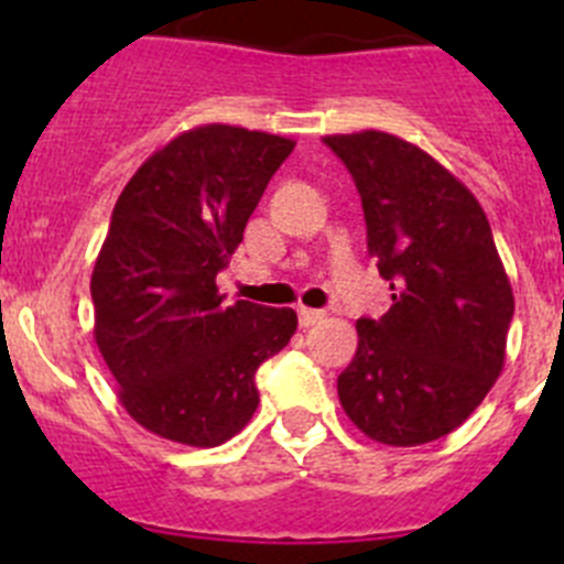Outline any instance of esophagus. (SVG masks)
Masks as SVG:
<instances>
[{
  "label": "esophagus",
  "instance_id": "34e87169",
  "mask_svg": "<svg viewBox=\"0 0 564 564\" xmlns=\"http://www.w3.org/2000/svg\"><path fill=\"white\" fill-rule=\"evenodd\" d=\"M327 313L325 311H313V307H299V325L302 327H313L316 322H322Z\"/></svg>",
  "mask_w": 564,
  "mask_h": 564
}]
</instances>
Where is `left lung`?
Wrapping results in <instances>:
<instances>
[{
	"label": "left lung",
	"mask_w": 564,
	"mask_h": 564,
	"mask_svg": "<svg viewBox=\"0 0 564 564\" xmlns=\"http://www.w3.org/2000/svg\"><path fill=\"white\" fill-rule=\"evenodd\" d=\"M356 181L367 251L392 307L358 318L338 401L367 437L421 446L480 406L506 361L514 293L486 212L449 169L395 134H327Z\"/></svg>",
	"instance_id": "obj_1"
}]
</instances>
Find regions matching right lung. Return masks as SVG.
I'll list each match as a JSON object with an SVG mask.
<instances>
[{
  "label": "right lung",
  "instance_id": "add662e5",
  "mask_svg": "<svg viewBox=\"0 0 564 564\" xmlns=\"http://www.w3.org/2000/svg\"><path fill=\"white\" fill-rule=\"evenodd\" d=\"M293 141L228 123L188 129L112 208L89 282L96 344L123 410L186 446H220L257 412L259 364L296 333L291 307H223L228 268Z\"/></svg>",
  "mask_w": 564,
  "mask_h": 564
}]
</instances>
